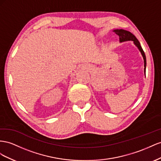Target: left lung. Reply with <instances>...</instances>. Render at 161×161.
<instances>
[{
  "label": "left lung",
  "instance_id": "left-lung-1",
  "mask_svg": "<svg viewBox=\"0 0 161 161\" xmlns=\"http://www.w3.org/2000/svg\"><path fill=\"white\" fill-rule=\"evenodd\" d=\"M113 32H114L117 35L119 36V42H126V41H133L134 42V44L136 46L137 48H138L140 50V52L141 53L142 57H143L144 58V74L146 76V55L144 52L143 49H142L140 43L139 42L138 40L136 38V36L131 34L130 31H127L123 29H117V30H113Z\"/></svg>",
  "mask_w": 161,
  "mask_h": 161
}]
</instances>
